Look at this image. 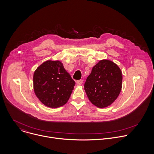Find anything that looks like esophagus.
Listing matches in <instances>:
<instances>
[{
    "mask_svg": "<svg viewBox=\"0 0 154 154\" xmlns=\"http://www.w3.org/2000/svg\"><path fill=\"white\" fill-rule=\"evenodd\" d=\"M83 82V80H79L76 82V83L78 85H81Z\"/></svg>",
    "mask_w": 154,
    "mask_h": 154,
    "instance_id": "34e87169",
    "label": "esophagus"
}]
</instances>
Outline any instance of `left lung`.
<instances>
[{
	"instance_id": "obj_1",
	"label": "left lung",
	"mask_w": 154,
	"mask_h": 154,
	"mask_svg": "<svg viewBox=\"0 0 154 154\" xmlns=\"http://www.w3.org/2000/svg\"><path fill=\"white\" fill-rule=\"evenodd\" d=\"M122 72L112 61L103 60L93 68L84 85L91 102L99 108L110 105L118 97L122 88Z\"/></svg>"
}]
</instances>
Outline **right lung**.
<instances>
[{
    "label": "right lung",
    "mask_w": 154,
    "mask_h": 154,
    "mask_svg": "<svg viewBox=\"0 0 154 154\" xmlns=\"http://www.w3.org/2000/svg\"><path fill=\"white\" fill-rule=\"evenodd\" d=\"M75 85L74 80L60 61L44 62L34 72L35 93L48 107L57 108L66 103Z\"/></svg>",
    "instance_id": "add662e5"
}]
</instances>
